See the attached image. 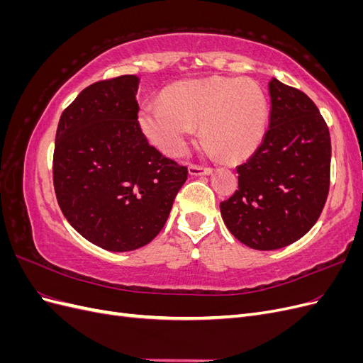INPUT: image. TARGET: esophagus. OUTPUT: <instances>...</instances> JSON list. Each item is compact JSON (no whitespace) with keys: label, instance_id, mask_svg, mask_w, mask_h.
Instances as JSON below:
<instances>
[{"label":"esophagus","instance_id":"1","mask_svg":"<svg viewBox=\"0 0 363 363\" xmlns=\"http://www.w3.org/2000/svg\"><path fill=\"white\" fill-rule=\"evenodd\" d=\"M188 171H189V175H194V177H203V175L212 174L211 168H200V167H195V164H191Z\"/></svg>","mask_w":363,"mask_h":363}]
</instances>
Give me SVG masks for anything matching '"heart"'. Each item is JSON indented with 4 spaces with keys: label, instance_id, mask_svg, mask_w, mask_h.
I'll use <instances>...</instances> for the list:
<instances>
[{
    "label": "heart",
    "instance_id": "1",
    "mask_svg": "<svg viewBox=\"0 0 363 363\" xmlns=\"http://www.w3.org/2000/svg\"><path fill=\"white\" fill-rule=\"evenodd\" d=\"M138 124L150 144L169 157L183 156L194 127L201 125L208 151L240 160L255 152L265 136L268 101L259 84L248 79L186 80L167 87L159 104L142 106Z\"/></svg>",
    "mask_w": 363,
    "mask_h": 363
}]
</instances>
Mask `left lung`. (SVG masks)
I'll use <instances>...</instances> for the list:
<instances>
[{
  "mask_svg": "<svg viewBox=\"0 0 363 363\" xmlns=\"http://www.w3.org/2000/svg\"><path fill=\"white\" fill-rule=\"evenodd\" d=\"M269 125L236 168L239 189L219 204L239 242L269 251L303 238L320 218L330 184V133L318 107L277 79L268 83Z\"/></svg>",
  "mask_w": 363,
  "mask_h": 363,
  "instance_id": "left-lung-1",
  "label": "left lung"
}]
</instances>
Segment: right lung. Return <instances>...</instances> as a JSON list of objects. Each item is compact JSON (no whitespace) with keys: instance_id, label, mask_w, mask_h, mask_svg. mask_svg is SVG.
I'll use <instances>...</instances> for the list:
<instances>
[{"instance_id":"1","label":"right lung","mask_w":363,"mask_h":363,"mask_svg":"<svg viewBox=\"0 0 363 363\" xmlns=\"http://www.w3.org/2000/svg\"><path fill=\"white\" fill-rule=\"evenodd\" d=\"M138 87V75L86 87L62 113L54 147L62 213L84 239L113 252L151 242L188 179V169L142 135Z\"/></svg>"}]
</instances>
